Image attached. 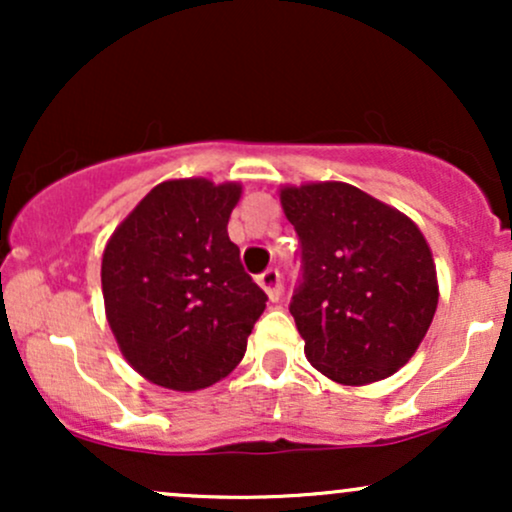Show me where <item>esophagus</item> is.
Instances as JSON below:
<instances>
[{
  "label": "esophagus",
  "mask_w": 512,
  "mask_h": 512,
  "mask_svg": "<svg viewBox=\"0 0 512 512\" xmlns=\"http://www.w3.org/2000/svg\"><path fill=\"white\" fill-rule=\"evenodd\" d=\"M260 286L264 289V293L269 296V301L276 303L281 298V276L279 269H267V272L260 274Z\"/></svg>",
  "instance_id": "obj_1"
}]
</instances>
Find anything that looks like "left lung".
<instances>
[{"instance_id": "1", "label": "left lung", "mask_w": 512, "mask_h": 512, "mask_svg": "<svg viewBox=\"0 0 512 512\" xmlns=\"http://www.w3.org/2000/svg\"><path fill=\"white\" fill-rule=\"evenodd\" d=\"M301 240L303 281L291 315L305 358L342 385L397 373L438 308L431 248L407 214L349 182H305L279 190Z\"/></svg>"}]
</instances>
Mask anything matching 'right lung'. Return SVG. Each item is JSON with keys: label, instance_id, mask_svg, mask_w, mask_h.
<instances>
[{"label": "right lung", "instance_id": "1", "mask_svg": "<svg viewBox=\"0 0 512 512\" xmlns=\"http://www.w3.org/2000/svg\"><path fill=\"white\" fill-rule=\"evenodd\" d=\"M243 187L207 178L156 185L103 250L105 317L149 383L192 392L219 383L248 349L267 305L228 238Z\"/></svg>", "mask_w": 512, "mask_h": 512}]
</instances>
